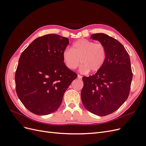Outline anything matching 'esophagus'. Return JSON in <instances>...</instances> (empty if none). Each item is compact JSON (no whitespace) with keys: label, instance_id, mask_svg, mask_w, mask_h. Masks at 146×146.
I'll return each instance as SVG.
<instances>
[{"label":"esophagus","instance_id":"1","mask_svg":"<svg viewBox=\"0 0 146 146\" xmlns=\"http://www.w3.org/2000/svg\"><path fill=\"white\" fill-rule=\"evenodd\" d=\"M77 77H78V79H81V78H82V77L81 75H78Z\"/></svg>","mask_w":146,"mask_h":146}]
</instances>
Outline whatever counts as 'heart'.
<instances>
[{
	"label": "heart",
	"instance_id": "heart-1",
	"mask_svg": "<svg viewBox=\"0 0 146 146\" xmlns=\"http://www.w3.org/2000/svg\"><path fill=\"white\" fill-rule=\"evenodd\" d=\"M107 48L101 42H95L86 39L74 42L70 49L66 48L63 52V61L70 70L76 69L80 62L82 72H95L104 65L107 59Z\"/></svg>",
	"mask_w": 146,
	"mask_h": 146
}]
</instances>
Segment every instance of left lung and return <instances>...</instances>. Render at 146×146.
<instances>
[{
	"label": "left lung",
	"mask_w": 146,
	"mask_h": 146,
	"mask_svg": "<svg viewBox=\"0 0 146 146\" xmlns=\"http://www.w3.org/2000/svg\"><path fill=\"white\" fill-rule=\"evenodd\" d=\"M90 38L105 45L107 55L103 67L96 74L82 78L81 98L87 110L104 116L116 111L127 99L133 73L129 55L120 42L101 33L92 34Z\"/></svg>",
	"instance_id": "8db88e82"
}]
</instances>
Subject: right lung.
Here are the masks:
<instances>
[{"mask_svg": "<svg viewBox=\"0 0 146 146\" xmlns=\"http://www.w3.org/2000/svg\"><path fill=\"white\" fill-rule=\"evenodd\" d=\"M67 38L48 34L36 38L22 53L15 74L16 91L30 112L46 115L61 105L66 90L77 74L64 64Z\"/></svg>", "mask_w": 146, "mask_h": 146, "instance_id": "1", "label": "right lung"}]
</instances>
